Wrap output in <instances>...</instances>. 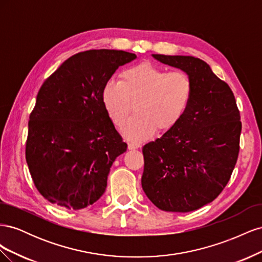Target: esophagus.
Segmentation results:
<instances>
[{
    "label": "esophagus",
    "mask_w": 262,
    "mask_h": 262,
    "mask_svg": "<svg viewBox=\"0 0 262 262\" xmlns=\"http://www.w3.org/2000/svg\"><path fill=\"white\" fill-rule=\"evenodd\" d=\"M140 143H138V142H133V141H129V143H128V147H129V149H136V148H138V147H140Z\"/></svg>",
    "instance_id": "1"
}]
</instances>
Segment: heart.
Listing matches in <instances>:
<instances>
[{"instance_id":"1","label":"heart","mask_w":262,"mask_h":262,"mask_svg":"<svg viewBox=\"0 0 262 262\" xmlns=\"http://www.w3.org/2000/svg\"><path fill=\"white\" fill-rule=\"evenodd\" d=\"M193 96V84L184 71L167 72L150 63L125 69L120 81L110 80L102 92V104L117 126H123L136 104L137 114L124 126L131 140L150 136L157 128L170 129L184 116Z\"/></svg>"}]
</instances>
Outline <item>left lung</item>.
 <instances>
[{"mask_svg":"<svg viewBox=\"0 0 262 262\" xmlns=\"http://www.w3.org/2000/svg\"><path fill=\"white\" fill-rule=\"evenodd\" d=\"M186 72L193 96L179 121L142 148V188L158 209L191 212L212 202L231 178L242 122L234 94L208 63L190 55L152 54Z\"/></svg>","mask_w":262,"mask_h":262,"instance_id":"left-lung-1","label":"left lung"}]
</instances>
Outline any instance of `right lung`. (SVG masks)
<instances>
[{
	"instance_id": "add662e5",
	"label": "right lung",
	"mask_w": 262,
	"mask_h": 262,
	"mask_svg": "<svg viewBox=\"0 0 262 262\" xmlns=\"http://www.w3.org/2000/svg\"><path fill=\"white\" fill-rule=\"evenodd\" d=\"M137 58L122 50L72 55L38 92L28 122L26 162L45 199L82 210L104 194L110 167L126 150L102 104L116 70Z\"/></svg>"
}]
</instances>
